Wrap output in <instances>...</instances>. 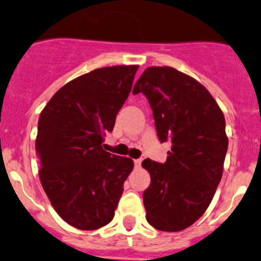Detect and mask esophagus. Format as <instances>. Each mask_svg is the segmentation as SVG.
<instances>
[{
  "label": "esophagus",
  "mask_w": 261,
  "mask_h": 261,
  "mask_svg": "<svg viewBox=\"0 0 261 261\" xmlns=\"http://www.w3.org/2000/svg\"><path fill=\"white\" fill-rule=\"evenodd\" d=\"M142 161H143V158H137V160H134V166H136V167H141Z\"/></svg>",
  "instance_id": "obj_1"
}]
</instances>
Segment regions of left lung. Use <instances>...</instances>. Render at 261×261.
<instances>
[{
    "instance_id": "left-lung-1",
    "label": "left lung",
    "mask_w": 261,
    "mask_h": 261,
    "mask_svg": "<svg viewBox=\"0 0 261 261\" xmlns=\"http://www.w3.org/2000/svg\"><path fill=\"white\" fill-rule=\"evenodd\" d=\"M138 93L148 99L160 141L171 143L165 163H142L150 174L146 219L157 230L181 231L207 210L220 184L229 146L225 117L203 85L170 66L146 69Z\"/></svg>"
}]
</instances>
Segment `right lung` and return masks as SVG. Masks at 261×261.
Masks as SVG:
<instances>
[{"instance_id":"add662e5","label":"right lung","mask_w":261,"mask_h":261,"mask_svg":"<svg viewBox=\"0 0 261 261\" xmlns=\"http://www.w3.org/2000/svg\"><path fill=\"white\" fill-rule=\"evenodd\" d=\"M138 65L100 68L54 94L39 118L40 181L59 216L79 230L112 221L133 161L101 148Z\"/></svg>"}]
</instances>
